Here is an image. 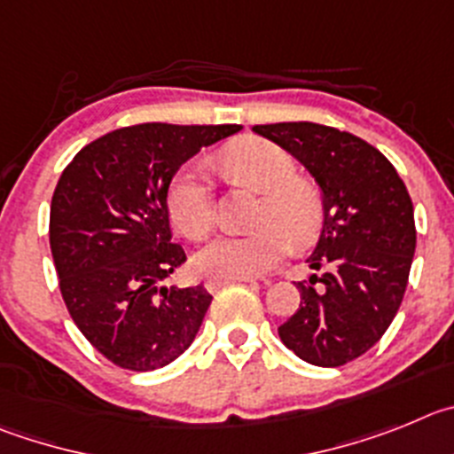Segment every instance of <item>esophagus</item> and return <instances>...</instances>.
I'll return each instance as SVG.
<instances>
[{"label":"esophagus","mask_w":454,"mask_h":454,"mask_svg":"<svg viewBox=\"0 0 454 454\" xmlns=\"http://www.w3.org/2000/svg\"><path fill=\"white\" fill-rule=\"evenodd\" d=\"M228 283H255V278H231V280H207L206 289L207 292H217L219 287Z\"/></svg>","instance_id":"obj_1"}]
</instances>
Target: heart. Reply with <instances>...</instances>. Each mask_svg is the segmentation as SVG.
I'll return each mask as SVG.
<instances>
[{
  "label": "heart",
  "mask_w": 454,
  "mask_h": 454,
  "mask_svg": "<svg viewBox=\"0 0 454 454\" xmlns=\"http://www.w3.org/2000/svg\"><path fill=\"white\" fill-rule=\"evenodd\" d=\"M223 165L237 181L262 192L253 212L255 231L223 235L194 257V269L207 278H255L276 267L289 244L314 242L325 217L321 190L296 176V162L283 146L262 137H244L223 153ZM169 215L190 239H203L215 226V203L203 165H187L169 187Z\"/></svg>",
  "instance_id": "heart-1"
}]
</instances>
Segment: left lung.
I'll return each mask as SVG.
<instances>
[{
  "instance_id": "1",
  "label": "left lung",
  "mask_w": 454,
  "mask_h": 454,
  "mask_svg": "<svg viewBox=\"0 0 454 454\" xmlns=\"http://www.w3.org/2000/svg\"><path fill=\"white\" fill-rule=\"evenodd\" d=\"M317 181L324 228L298 283L301 305L278 334L314 366H341L380 341L398 312L416 248L414 206L389 160L362 137L312 124L253 126Z\"/></svg>"
}]
</instances>
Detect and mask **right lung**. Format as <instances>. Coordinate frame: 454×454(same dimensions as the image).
I'll return each instance as SVG.
<instances>
[{"mask_svg":"<svg viewBox=\"0 0 454 454\" xmlns=\"http://www.w3.org/2000/svg\"><path fill=\"white\" fill-rule=\"evenodd\" d=\"M242 126L137 124L106 133L65 167L49 247L69 317L113 364L162 369L197 337L212 296L165 280L185 262L171 242L169 185L183 162Z\"/></svg>","mask_w":454,"mask_h":454,"instance_id":"obj_1","label":"right lung"}]
</instances>
